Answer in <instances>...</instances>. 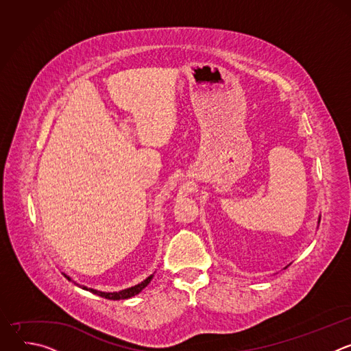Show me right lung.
<instances>
[{
	"label": "right lung",
	"instance_id": "right-lung-1",
	"mask_svg": "<svg viewBox=\"0 0 351 351\" xmlns=\"http://www.w3.org/2000/svg\"><path fill=\"white\" fill-rule=\"evenodd\" d=\"M154 275H149L145 280H143L141 283L133 286V287H129V289H125V290H121V291H114V293H104V291H98V290H94V289H87L86 286H80L82 289L84 290H88L99 297H104V298H108V300H125V298H129V297H133L136 294H138L149 282H152ZM69 279V276H66Z\"/></svg>",
	"mask_w": 351,
	"mask_h": 351
}]
</instances>
